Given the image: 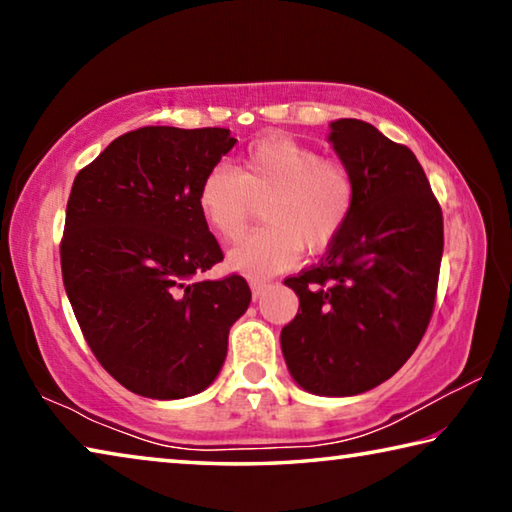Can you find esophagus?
<instances>
[{"mask_svg":"<svg viewBox=\"0 0 512 512\" xmlns=\"http://www.w3.org/2000/svg\"><path fill=\"white\" fill-rule=\"evenodd\" d=\"M271 287L266 280H250V291H253V298H259L262 293Z\"/></svg>","mask_w":512,"mask_h":512,"instance_id":"esophagus-1","label":"esophagus"}]
</instances>
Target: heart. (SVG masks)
<instances>
[{"mask_svg": "<svg viewBox=\"0 0 512 512\" xmlns=\"http://www.w3.org/2000/svg\"><path fill=\"white\" fill-rule=\"evenodd\" d=\"M354 178L341 162L291 137L271 135L241 155L237 169L214 167L198 185V212L216 237L237 241L264 203V228L228 255V264L250 277L287 271L300 255L327 248L350 221Z\"/></svg>", "mask_w": 512, "mask_h": 512, "instance_id": "b5f03b06", "label": "heart"}]
</instances>
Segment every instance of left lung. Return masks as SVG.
Wrapping results in <instances>:
<instances>
[{
  "instance_id": "left-lung-1",
  "label": "left lung",
  "mask_w": 512,
  "mask_h": 512,
  "mask_svg": "<svg viewBox=\"0 0 512 512\" xmlns=\"http://www.w3.org/2000/svg\"><path fill=\"white\" fill-rule=\"evenodd\" d=\"M329 128L357 196L325 257L284 280L300 307L280 343L298 386L348 397L393 377L427 332L443 212L411 149L361 119H336Z\"/></svg>"
}]
</instances>
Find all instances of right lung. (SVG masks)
Wrapping results in <instances>:
<instances>
[{
  "instance_id": "add662e5",
  "label": "right lung",
  "mask_w": 512,
  "mask_h": 512,
  "mask_svg": "<svg viewBox=\"0 0 512 512\" xmlns=\"http://www.w3.org/2000/svg\"><path fill=\"white\" fill-rule=\"evenodd\" d=\"M237 144L228 128L144 126L79 171L60 268L99 363L151 400L205 391L250 305L241 275L198 280L223 253L198 212V185Z\"/></svg>"
}]
</instances>
